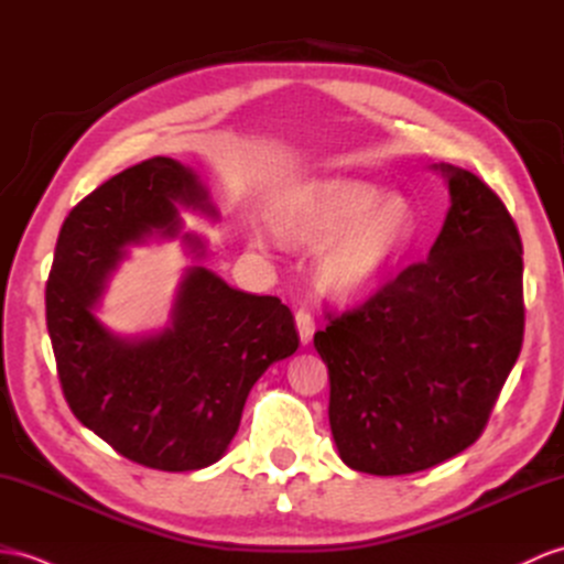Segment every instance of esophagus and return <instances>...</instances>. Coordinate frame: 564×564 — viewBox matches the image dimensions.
I'll return each instance as SVG.
<instances>
[{"instance_id": "obj_1", "label": "esophagus", "mask_w": 564, "mask_h": 564, "mask_svg": "<svg viewBox=\"0 0 564 564\" xmlns=\"http://www.w3.org/2000/svg\"><path fill=\"white\" fill-rule=\"evenodd\" d=\"M294 318H296V329H299V339H301V345H308V341L313 339V333H315V321H313L311 311H306V308H299Z\"/></svg>"}]
</instances>
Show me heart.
Wrapping results in <instances>:
<instances>
[{
    "mask_svg": "<svg viewBox=\"0 0 564 564\" xmlns=\"http://www.w3.org/2000/svg\"><path fill=\"white\" fill-rule=\"evenodd\" d=\"M282 239L325 246L315 263L321 286L337 299H364L390 280L394 268L419 237L414 205L388 196L366 182H313L284 196L272 213ZM249 237L268 249L263 225H251Z\"/></svg>",
    "mask_w": 564,
    "mask_h": 564,
    "instance_id": "b5f03b06",
    "label": "heart"
}]
</instances>
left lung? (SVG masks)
<instances>
[{
	"label": "left lung",
	"instance_id": "obj_1",
	"mask_svg": "<svg viewBox=\"0 0 564 564\" xmlns=\"http://www.w3.org/2000/svg\"><path fill=\"white\" fill-rule=\"evenodd\" d=\"M433 170L449 210L429 258L313 337L339 457L373 476L416 474L474 445L524 339L514 219L476 174Z\"/></svg>",
	"mask_w": 564,
	"mask_h": 564
}]
</instances>
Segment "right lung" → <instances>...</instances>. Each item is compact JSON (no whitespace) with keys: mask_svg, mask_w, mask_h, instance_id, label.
Here are the masks:
<instances>
[{"mask_svg":"<svg viewBox=\"0 0 564 564\" xmlns=\"http://www.w3.org/2000/svg\"><path fill=\"white\" fill-rule=\"evenodd\" d=\"M182 210L219 217L186 164L158 155L119 172L64 219L45 290L74 416L121 457L160 471H196L223 457L256 380L299 349L292 311L198 263L208 243L196 235H184L196 263L160 333L121 337L100 323L95 311L131 246L178 237Z\"/></svg>","mask_w":564,"mask_h":564,"instance_id":"right-lung-1","label":"right lung"}]
</instances>
